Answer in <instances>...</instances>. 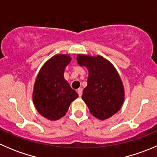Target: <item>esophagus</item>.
I'll return each instance as SVG.
<instances>
[{
    "label": "esophagus",
    "mask_w": 157,
    "mask_h": 157,
    "mask_svg": "<svg viewBox=\"0 0 157 157\" xmlns=\"http://www.w3.org/2000/svg\"><path fill=\"white\" fill-rule=\"evenodd\" d=\"M77 93H78L79 96H82V93H83V89L82 88H79L78 90H77Z\"/></svg>",
    "instance_id": "obj_1"
}]
</instances>
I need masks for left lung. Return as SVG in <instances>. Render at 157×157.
Here are the masks:
<instances>
[{"label":"left lung","mask_w":157,"mask_h":157,"mask_svg":"<svg viewBox=\"0 0 157 157\" xmlns=\"http://www.w3.org/2000/svg\"><path fill=\"white\" fill-rule=\"evenodd\" d=\"M77 61L89 71L82 99L90 113L102 121L111 118L120 110L124 100V88L118 71L100 55H78Z\"/></svg>","instance_id":"1"}]
</instances>
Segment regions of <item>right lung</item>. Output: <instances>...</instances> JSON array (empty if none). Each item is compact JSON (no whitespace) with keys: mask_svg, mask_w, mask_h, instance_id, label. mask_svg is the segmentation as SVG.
<instances>
[{"mask_svg":"<svg viewBox=\"0 0 157 157\" xmlns=\"http://www.w3.org/2000/svg\"><path fill=\"white\" fill-rule=\"evenodd\" d=\"M71 61L67 54L54 55L41 67L35 80L33 103L39 113L51 121L64 117L71 102L78 97L64 77Z\"/></svg>","mask_w":157,"mask_h":157,"instance_id":"add662e5","label":"right lung"}]
</instances>
